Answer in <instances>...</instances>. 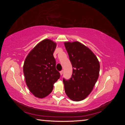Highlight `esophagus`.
<instances>
[{"mask_svg":"<svg viewBox=\"0 0 125 125\" xmlns=\"http://www.w3.org/2000/svg\"><path fill=\"white\" fill-rule=\"evenodd\" d=\"M63 71H60V74L62 75V74H63Z\"/></svg>","mask_w":125,"mask_h":125,"instance_id":"1","label":"esophagus"}]
</instances>
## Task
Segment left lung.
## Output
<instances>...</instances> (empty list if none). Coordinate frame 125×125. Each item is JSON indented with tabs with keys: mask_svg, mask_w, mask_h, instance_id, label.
<instances>
[{
	"mask_svg": "<svg viewBox=\"0 0 125 125\" xmlns=\"http://www.w3.org/2000/svg\"><path fill=\"white\" fill-rule=\"evenodd\" d=\"M65 47L73 67L72 77L63 79L65 92L71 100L79 101L92 92L100 71L99 61L89 48L79 42H65Z\"/></svg>",
	"mask_w": 125,
	"mask_h": 125,
	"instance_id": "1",
	"label": "left lung"
}]
</instances>
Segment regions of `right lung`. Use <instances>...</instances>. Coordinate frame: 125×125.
Listing matches in <instances>:
<instances>
[{
    "mask_svg": "<svg viewBox=\"0 0 125 125\" xmlns=\"http://www.w3.org/2000/svg\"><path fill=\"white\" fill-rule=\"evenodd\" d=\"M56 47V43L52 40H43L30 52L25 60L23 71L26 85L39 98L49 95L54 83L60 78L53 57Z\"/></svg>",
    "mask_w": 125,
    "mask_h": 125,
    "instance_id": "right-lung-1",
    "label": "right lung"
}]
</instances>
